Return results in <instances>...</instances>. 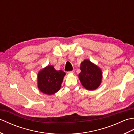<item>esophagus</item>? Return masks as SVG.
Wrapping results in <instances>:
<instances>
[{
	"label": "esophagus",
	"instance_id": "obj_1",
	"mask_svg": "<svg viewBox=\"0 0 134 134\" xmlns=\"http://www.w3.org/2000/svg\"><path fill=\"white\" fill-rule=\"evenodd\" d=\"M74 70L70 71H68V72H67L68 74H71V73H74Z\"/></svg>",
	"mask_w": 134,
	"mask_h": 134
}]
</instances>
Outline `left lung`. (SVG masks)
Here are the masks:
<instances>
[{
	"mask_svg": "<svg viewBox=\"0 0 134 134\" xmlns=\"http://www.w3.org/2000/svg\"><path fill=\"white\" fill-rule=\"evenodd\" d=\"M80 69L79 78L83 87L89 90L96 89L101 82V69L89 60H85L82 63Z\"/></svg>",
	"mask_w": 134,
	"mask_h": 134,
	"instance_id": "8db88e82",
	"label": "left lung"
}]
</instances>
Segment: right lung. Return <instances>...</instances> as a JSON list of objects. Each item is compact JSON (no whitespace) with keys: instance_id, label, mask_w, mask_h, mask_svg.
I'll return each mask as SVG.
<instances>
[{"instance_id":"add662e5","label":"right lung","mask_w":134,"mask_h":134,"mask_svg":"<svg viewBox=\"0 0 134 134\" xmlns=\"http://www.w3.org/2000/svg\"><path fill=\"white\" fill-rule=\"evenodd\" d=\"M65 74L63 71H56L52 65H48L38 73V89L48 95L55 94L60 89Z\"/></svg>"}]
</instances>
